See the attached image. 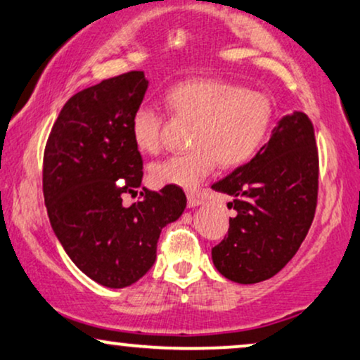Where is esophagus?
I'll use <instances>...</instances> for the list:
<instances>
[{"mask_svg": "<svg viewBox=\"0 0 360 360\" xmlns=\"http://www.w3.org/2000/svg\"><path fill=\"white\" fill-rule=\"evenodd\" d=\"M188 198V207H197L198 203H200V195H195V193H188L187 195Z\"/></svg>", "mask_w": 360, "mask_h": 360, "instance_id": "obj_1", "label": "esophagus"}]
</instances>
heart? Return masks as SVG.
<instances>
[{
    "label": "heart",
    "mask_w": 360,
    "mask_h": 360,
    "mask_svg": "<svg viewBox=\"0 0 360 360\" xmlns=\"http://www.w3.org/2000/svg\"><path fill=\"white\" fill-rule=\"evenodd\" d=\"M173 117L193 123L188 145L192 150L152 167L157 185L193 190L215 170L217 163L232 168L254 157L272 125V101L265 93L247 90L224 79H190L172 86L165 95ZM165 117L153 108L136 110L131 135L145 153H157L163 145Z\"/></svg>",
    "instance_id": "obj_1"
}]
</instances>
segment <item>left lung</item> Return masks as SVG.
Instances as JSON below:
<instances>
[{"label":"left lung","instance_id":"1","mask_svg":"<svg viewBox=\"0 0 360 360\" xmlns=\"http://www.w3.org/2000/svg\"><path fill=\"white\" fill-rule=\"evenodd\" d=\"M232 195L227 235L212 259L229 281L257 283L274 277L304 242L317 207L319 152L310 118L283 117L245 165L212 185Z\"/></svg>","mask_w":360,"mask_h":360}]
</instances>
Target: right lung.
Listing matches in <instances>:
<instances>
[{"mask_svg": "<svg viewBox=\"0 0 360 360\" xmlns=\"http://www.w3.org/2000/svg\"><path fill=\"white\" fill-rule=\"evenodd\" d=\"M143 72L103 79L61 108L43 155V195L51 227L73 264L110 288L135 283L157 259L160 232L184 214L185 192L165 185L136 193L143 158L131 117L143 101Z\"/></svg>", "mask_w": 360, "mask_h": 360, "instance_id": "add662e5", "label": "right lung"}]
</instances>
